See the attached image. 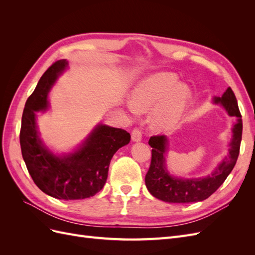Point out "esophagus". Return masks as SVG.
<instances>
[{"label":"esophagus","instance_id":"34e87169","mask_svg":"<svg viewBox=\"0 0 255 255\" xmlns=\"http://www.w3.org/2000/svg\"><path fill=\"white\" fill-rule=\"evenodd\" d=\"M141 136H142V132H141L140 128H134L132 130V139L134 141H140L141 140Z\"/></svg>","mask_w":255,"mask_h":255}]
</instances>
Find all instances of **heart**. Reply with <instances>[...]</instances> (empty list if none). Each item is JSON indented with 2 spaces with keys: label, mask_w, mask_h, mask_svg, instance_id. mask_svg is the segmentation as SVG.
<instances>
[{
  "label": "heart",
  "mask_w": 255,
  "mask_h": 255,
  "mask_svg": "<svg viewBox=\"0 0 255 255\" xmlns=\"http://www.w3.org/2000/svg\"><path fill=\"white\" fill-rule=\"evenodd\" d=\"M179 84V78L171 72L149 76L139 83L132 95V109L138 113L155 110L152 126L158 130L172 129L180 122L190 99V90Z\"/></svg>",
  "instance_id": "obj_1"
}]
</instances>
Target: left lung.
<instances>
[{
	"instance_id": "left-lung-1",
	"label": "left lung",
	"mask_w": 255,
	"mask_h": 255,
	"mask_svg": "<svg viewBox=\"0 0 255 255\" xmlns=\"http://www.w3.org/2000/svg\"><path fill=\"white\" fill-rule=\"evenodd\" d=\"M215 103H220L230 116L237 118L233 128V139L228 157L216 168V170L202 179L183 180L173 177L165 167V153L167 138L164 135H154L150 138L149 144L152 148V157L149 170L145 174V186L150 194L161 201L169 203H191L203 201L217 190L236 164L239 148H241L243 122L238 109L237 100L233 90L229 87L221 97L215 98Z\"/></svg>"
}]
</instances>
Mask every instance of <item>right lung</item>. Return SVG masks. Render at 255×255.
<instances>
[{"label":"right lung","mask_w":255,"mask_h":255,"mask_svg":"<svg viewBox=\"0 0 255 255\" xmlns=\"http://www.w3.org/2000/svg\"><path fill=\"white\" fill-rule=\"evenodd\" d=\"M66 66L65 59L55 61L26 100L20 145L27 170L39 189L59 200H79L95 196L103 188L112 157L129 142L130 135L126 129L101 125L80 150L69 155L56 156L45 148L38 136L35 113L47 109L48 92Z\"/></svg>","instance_id":"add662e5"}]
</instances>
